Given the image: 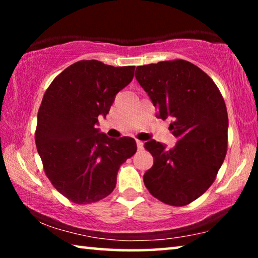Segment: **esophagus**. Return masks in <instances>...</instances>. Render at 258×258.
Instances as JSON below:
<instances>
[{
    "label": "esophagus",
    "mask_w": 258,
    "mask_h": 258,
    "mask_svg": "<svg viewBox=\"0 0 258 258\" xmlns=\"http://www.w3.org/2000/svg\"><path fill=\"white\" fill-rule=\"evenodd\" d=\"M137 146H138V149L139 150H142L143 149V146H145V143L142 141H140V140H137Z\"/></svg>",
    "instance_id": "esophagus-1"
}]
</instances>
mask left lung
<instances>
[{"mask_svg": "<svg viewBox=\"0 0 258 258\" xmlns=\"http://www.w3.org/2000/svg\"><path fill=\"white\" fill-rule=\"evenodd\" d=\"M135 78L156 116L172 118L169 130L177 139L172 149L155 140L145 143L154 166L143 182L160 202L185 206L206 192L224 161L229 119L223 97L206 73L181 59L139 66Z\"/></svg>", "mask_w": 258, "mask_h": 258, "instance_id": "obj_1", "label": "left lung"}]
</instances>
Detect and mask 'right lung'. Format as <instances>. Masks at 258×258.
<instances>
[{
  "label": "right lung",
  "instance_id": "add662e5",
  "mask_svg": "<svg viewBox=\"0 0 258 258\" xmlns=\"http://www.w3.org/2000/svg\"><path fill=\"white\" fill-rule=\"evenodd\" d=\"M134 66L82 60L56 76L43 97L35 133L46 176L73 203L99 202L116 186L120 165L137 152L128 137L108 138L95 128L116 94L133 80Z\"/></svg>",
  "mask_w": 258,
  "mask_h": 258
}]
</instances>
